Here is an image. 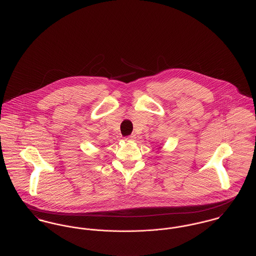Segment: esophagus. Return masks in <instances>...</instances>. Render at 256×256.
<instances>
[{
    "label": "esophagus",
    "instance_id": "esophagus-1",
    "mask_svg": "<svg viewBox=\"0 0 256 256\" xmlns=\"http://www.w3.org/2000/svg\"><path fill=\"white\" fill-rule=\"evenodd\" d=\"M134 140H136V134H132V136L126 138V142H134Z\"/></svg>",
    "mask_w": 256,
    "mask_h": 256
}]
</instances>
